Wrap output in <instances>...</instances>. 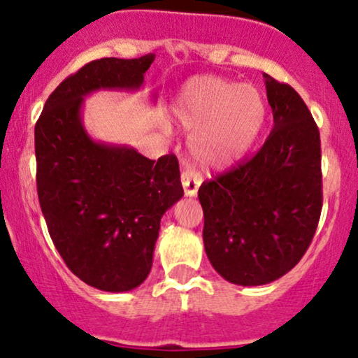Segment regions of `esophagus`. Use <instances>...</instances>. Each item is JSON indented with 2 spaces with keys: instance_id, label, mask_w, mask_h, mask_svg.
<instances>
[{
  "instance_id": "34e87169",
  "label": "esophagus",
  "mask_w": 358,
  "mask_h": 358,
  "mask_svg": "<svg viewBox=\"0 0 358 358\" xmlns=\"http://www.w3.org/2000/svg\"><path fill=\"white\" fill-rule=\"evenodd\" d=\"M180 182H182L184 194H186L187 197H194L197 194V191H199L201 176L197 174L196 171L186 169L182 171V174H180Z\"/></svg>"
}]
</instances>
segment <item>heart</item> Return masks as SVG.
Returning <instances> with one entry per match:
<instances>
[{
	"label": "heart",
	"instance_id": "1",
	"mask_svg": "<svg viewBox=\"0 0 358 358\" xmlns=\"http://www.w3.org/2000/svg\"><path fill=\"white\" fill-rule=\"evenodd\" d=\"M266 101L254 86L201 76L187 81L172 104L194 159L207 167H226L252 148L266 122Z\"/></svg>",
	"mask_w": 358,
	"mask_h": 358
}]
</instances>
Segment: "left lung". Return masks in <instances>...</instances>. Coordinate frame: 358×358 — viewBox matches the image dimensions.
<instances>
[{
  "label": "left lung",
  "instance_id": "1",
  "mask_svg": "<svg viewBox=\"0 0 358 358\" xmlns=\"http://www.w3.org/2000/svg\"><path fill=\"white\" fill-rule=\"evenodd\" d=\"M273 129L254 157L204 182V249L219 275L264 285L306 254L322 210L320 134L297 91L264 74Z\"/></svg>",
  "mask_w": 358,
  "mask_h": 358
}]
</instances>
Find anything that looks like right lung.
Segmentation results:
<instances>
[{"label":"right lung","mask_w":358,"mask_h":358,"mask_svg":"<svg viewBox=\"0 0 358 358\" xmlns=\"http://www.w3.org/2000/svg\"><path fill=\"white\" fill-rule=\"evenodd\" d=\"M154 57L83 66L51 92L34 127L38 197L51 239L69 271L104 292L145 280L161 217L184 191L172 154L156 162L129 145L92 139L83 103L101 90H141Z\"/></svg>","instance_id":"obj_1"}]
</instances>
